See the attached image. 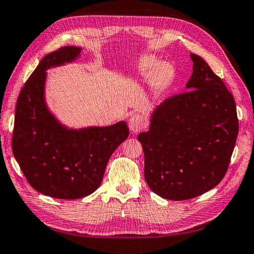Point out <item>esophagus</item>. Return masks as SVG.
Masks as SVG:
<instances>
[{
  "label": "esophagus",
  "instance_id": "obj_1",
  "mask_svg": "<svg viewBox=\"0 0 254 254\" xmlns=\"http://www.w3.org/2000/svg\"><path fill=\"white\" fill-rule=\"evenodd\" d=\"M128 127H130V130L133 133H138V132L142 131L146 127V121H144L142 115L135 113V114L131 115L130 120H128Z\"/></svg>",
  "mask_w": 254,
  "mask_h": 254
}]
</instances>
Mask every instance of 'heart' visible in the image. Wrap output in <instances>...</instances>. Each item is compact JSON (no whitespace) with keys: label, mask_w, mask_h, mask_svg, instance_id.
<instances>
[{"label":"heart","mask_w":254,"mask_h":254,"mask_svg":"<svg viewBox=\"0 0 254 254\" xmlns=\"http://www.w3.org/2000/svg\"><path fill=\"white\" fill-rule=\"evenodd\" d=\"M143 67L149 73L152 74L159 83H167L171 81L173 73V67L168 63H159L155 59H147L143 62Z\"/></svg>","instance_id":"heart-1"}]
</instances>
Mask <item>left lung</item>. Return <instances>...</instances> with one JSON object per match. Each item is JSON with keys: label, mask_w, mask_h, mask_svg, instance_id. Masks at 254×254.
I'll list each match as a JSON object with an SVG mask.
<instances>
[{"label": "left lung", "mask_w": 254, "mask_h": 254, "mask_svg": "<svg viewBox=\"0 0 254 254\" xmlns=\"http://www.w3.org/2000/svg\"><path fill=\"white\" fill-rule=\"evenodd\" d=\"M190 56L188 91L157 106L149 130L138 135L148 187L174 201L203 194L224 179L239 134L233 95L204 60Z\"/></svg>", "instance_id": "left-lung-1"}]
</instances>
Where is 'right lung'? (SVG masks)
<instances>
[{
	"mask_svg": "<svg viewBox=\"0 0 254 254\" xmlns=\"http://www.w3.org/2000/svg\"><path fill=\"white\" fill-rule=\"evenodd\" d=\"M81 47L64 46L47 54L20 91L12 151L29 184L52 198L91 194L102 183L108 159L128 135L121 121L110 127L69 128L48 110L46 71L75 61Z\"/></svg>",
	"mask_w": 254,
	"mask_h": 254,
	"instance_id": "right-lung-1",
	"label": "right lung"
}]
</instances>
